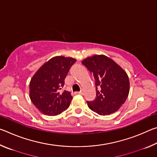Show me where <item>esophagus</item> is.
<instances>
[{
	"label": "esophagus",
	"mask_w": 157,
	"mask_h": 157,
	"mask_svg": "<svg viewBox=\"0 0 157 157\" xmlns=\"http://www.w3.org/2000/svg\"><path fill=\"white\" fill-rule=\"evenodd\" d=\"M78 94H80V95H83L84 93H83V91H79V92H78Z\"/></svg>",
	"instance_id": "obj_1"
}]
</instances>
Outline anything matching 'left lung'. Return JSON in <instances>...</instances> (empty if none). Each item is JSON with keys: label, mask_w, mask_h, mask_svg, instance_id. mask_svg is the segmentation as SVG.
Here are the masks:
<instances>
[{"label": "left lung", "mask_w": 157, "mask_h": 157, "mask_svg": "<svg viewBox=\"0 0 157 157\" xmlns=\"http://www.w3.org/2000/svg\"><path fill=\"white\" fill-rule=\"evenodd\" d=\"M94 75L96 97L87 101L89 107L99 115H109L118 111L129 92L127 74L113 60L105 55H94L82 62Z\"/></svg>", "instance_id": "obj_1"}]
</instances>
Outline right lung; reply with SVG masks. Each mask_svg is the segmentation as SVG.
<instances>
[{
    "label": "right lung",
    "instance_id": "obj_1",
    "mask_svg": "<svg viewBox=\"0 0 157 157\" xmlns=\"http://www.w3.org/2000/svg\"><path fill=\"white\" fill-rule=\"evenodd\" d=\"M76 62L72 57L57 56L36 71L30 82V98L34 105L45 115L57 116L67 109L72 95L62 91L69 70Z\"/></svg>",
    "mask_w": 157,
    "mask_h": 157
}]
</instances>
